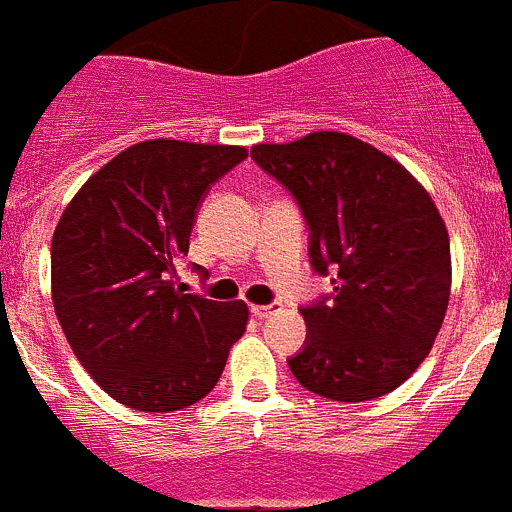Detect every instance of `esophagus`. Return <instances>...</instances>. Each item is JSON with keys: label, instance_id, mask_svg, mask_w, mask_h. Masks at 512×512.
Masks as SVG:
<instances>
[{"label": "esophagus", "instance_id": "34e87169", "mask_svg": "<svg viewBox=\"0 0 512 512\" xmlns=\"http://www.w3.org/2000/svg\"><path fill=\"white\" fill-rule=\"evenodd\" d=\"M275 311H280L278 303H273V306H252V316L255 319H270Z\"/></svg>", "mask_w": 512, "mask_h": 512}]
</instances>
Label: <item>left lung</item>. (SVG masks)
I'll list each match as a JSON object with an SVG mask.
<instances>
[{
	"mask_svg": "<svg viewBox=\"0 0 512 512\" xmlns=\"http://www.w3.org/2000/svg\"><path fill=\"white\" fill-rule=\"evenodd\" d=\"M311 229V265L334 296L301 308L308 344L288 359L303 388L339 403L393 393L418 370L451 293L449 232L426 188L390 155L344 132L255 145Z\"/></svg>",
	"mask_w": 512,
	"mask_h": 512,
	"instance_id": "1",
	"label": "left lung"
}]
</instances>
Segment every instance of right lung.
<instances>
[{"instance_id": "add662e5", "label": "right lung", "mask_w": 512, "mask_h": 512, "mask_svg": "<svg viewBox=\"0 0 512 512\" xmlns=\"http://www.w3.org/2000/svg\"><path fill=\"white\" fill-rule=\"evenodd\" d=\"M245 158L239 145L137 142L101 165L58 219L55 316L84 370L127 408L199 403L245 334V301H209L173 280L204 193Z\"/></svg>"}]
</instances>
